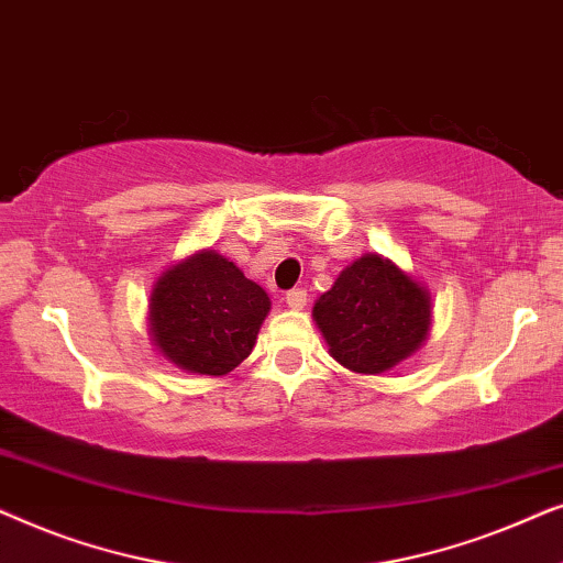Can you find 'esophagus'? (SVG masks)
Returning <instances> with one entry per match:
<instances>
[{
	"label": "esophagus",
	"instance_id": "34e87169",
	"mask_svg": "<svg viewBox=\"0 0 563 563\" xmlns=\"http://www.w3.org/2000/svg\"><path fill=\"white\" fill-rule=\"evenodd\" d=\"M284 302H287L289 310H302V307L307 305V291L291 289V291H287V297H284Z\"/></svg>",
	"mask_w": 563,
	"mask_h": 563
}]
</instances>
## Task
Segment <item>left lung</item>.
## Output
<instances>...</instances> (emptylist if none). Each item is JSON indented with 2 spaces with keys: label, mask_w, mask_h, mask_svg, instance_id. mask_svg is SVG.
Segmentation results:
<instances>
[{
  "label": "left lung",
  "mask_w": 563,
  "mask_h": 563,
  "mask_svg": "<svg viewBox=\"0 0 563 563\" xmlns=\"http://www.w3.org/2000/svg\"><path fill=\"white\" fill-rule=\"evenodd\" d=\"M312 320L338 364L376 376L420 351L433 325V299L395 261L364 253L318 297Z\"/></svg>",
  "instance_id": "8db88e82"
}]
</instances>
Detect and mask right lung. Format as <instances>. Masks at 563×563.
<instances>
[{
  "label": "right lung",
  "mask_w": 563,
  "mask_h": 563,
  "mask_svg": "<svg viewBox=\"0 0 563 563\" xmlns=\"http://www.w3.org/2000/svg\"><path fill=\"white\" fill-rule=\"evenodd\" d=\"M272 310L261 284L212 249L189 253L153 282L151 343L187 374L225 376L251 356Z\"/></svg>",
  "instance_id": "right-lung-1"
}]
</instances>
